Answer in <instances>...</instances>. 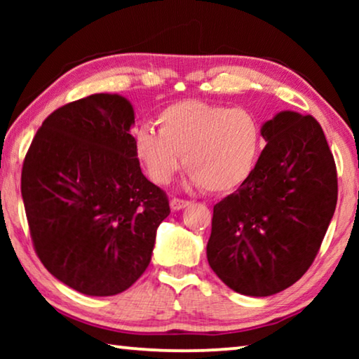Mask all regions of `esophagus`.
<instances>
[{"instance_id":"34e87169","label":"esophagus","mask_w":359,"mask_h":359,"mask_svg":"<svg viewBox=\"0 0 359 359\" xmlns=\"http://www.w3.org/2000/svg\"><path fill=\"white\" fill-rule=\"evenodd\" d=\"M188 205H190V203L185 201V199H180V198H172L171 199V209L172 210H182V209L188 208Z\"/></svg>"}]
</instances>
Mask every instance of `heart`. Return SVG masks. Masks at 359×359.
Listing matches in <instances>:
<instances>
[{
    "instance_id": "b5f03b06",
    "label": "heart",
    "mask_w": 359,
    "mask_h": 359,
    "mask_svg": "<svg viewBox=\"0 0 359 359\" xmlns=\"http://www.w3.org/2000/svg\"><path fill=\"white\" fill-rule=\"evenodd\" d=\"M156 123L158 130H136L135 150L161 185L171 182L184 155L191 184L210 193L229 191L252 174L263 145L259 121L245 109L187 100L163 109Z\"/></svg>"
}]
</instances>
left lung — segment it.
Instances as JSON below:
<instances>
[{
    "instance_id": "obj_1",
    "label": "left lung",
    "mask_w": 359,
    "mask_h": 359,
    "mask_svg": "<svg viewBox=\"0 0 359 359\" xmlns=\"http://www.w3.org/2000/svg\"><path fill=\"white\" fill-rule=\"evenodd\" d=\"M238 191L214 205L208 261L236 293H280L306 274L337 204V171L312 115L278 112Z\"/></svg>"
}]
</instances>
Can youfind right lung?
I'll use <instances>...</instances> for the list:
<instances>
[{
    "label": "right lung",
    "mask_w": 359,
    "mask_h": 359,
    "mask_svg": "<svg viewBox=\"0 0 359 359\" xmlns=\"http://www.w3.org/2000/svg\"><path fill=\"white\" fill-rule=\"evenodd\" d=\"M131 102L96 93L42 121L22 168V198L41 263L88 296H114L144 274L169 215L142 174Z\"/></svg>",
    "instance_id": "obj_1"
}]
</instances>
